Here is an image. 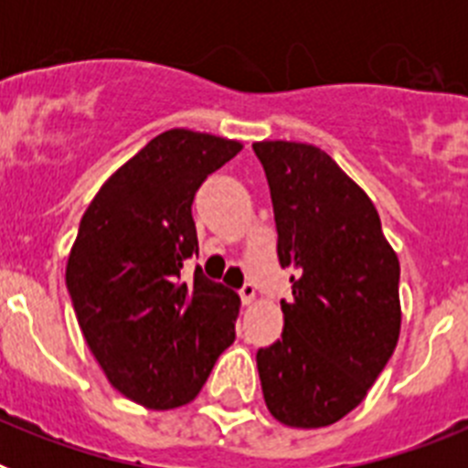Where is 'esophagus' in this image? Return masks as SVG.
<instances>
[{"instance_id":"34e87169","label":"esophagus","mask_w":468,"mask_h":468,"mask_svg":"<svg viewBox=\"0 0 468 468\" xmlns=\"http://www.w3.org/2000/svg\"><path fill=\"white\" fill-rule=\"evenodd\" d=\"M239 295H241L243 304H253V302H255V288L250 283H246L241 291H239Z\"/></svg>"}]
</instances>
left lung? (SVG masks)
<instances>
[{"label": "left lung", "instance_id": "8db88e82", "mask_svg": "<svg viewBox=\"0 0 468 468\" xmlns=\"http://www.w3.org/2000/svg\"><path fill=\"white\" fill-rule=\"evenodd\" d=\"M279 231L292 300L281 340L258 351L264 403L295 429L335 424L366 399L400 333V264L373 201L324 150L253 144Z\"/></svg>", "mask_w": 468, "mask_h": 468}]
</instances>
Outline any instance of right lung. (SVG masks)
<instances>
[{"label": "right lung", "mask_w": 468, "mask_h": 468, "mask_svg": "<svg viewBox=\"0 0 468 468\" xmlns=\"http://www.w3.org/2000/svg\"><path fill=\"white\" fill-rule=\"evenodd\" d=\"M237 140L171 128L95 194L68 258L77 321L117 391L150 410L194 400L234 342L241 300L183 262L198 255L192 201L241 152Z\"/></svg>", "instance_id": "1"}]
</instances>
